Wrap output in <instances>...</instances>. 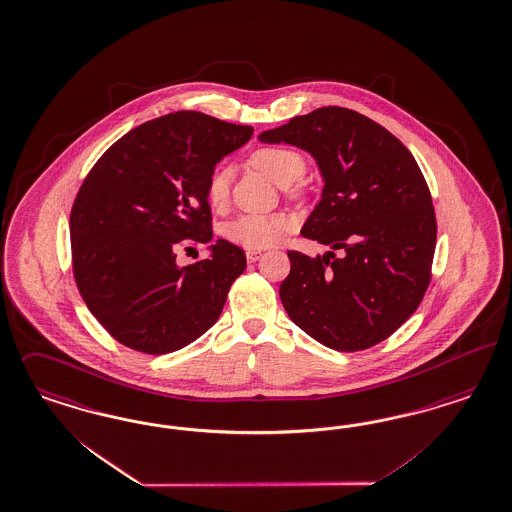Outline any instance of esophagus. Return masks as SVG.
<instances>
[{
	"instance_id": "obj_1",
	"label": "esophagus",
	"mask_w": 512,
	"mask_h": 512,
	"mask_svg": "<svg viewBox=\"0 0 512 512\" xmlns=\"http://www.w3.org/2000/svg\"><path fill=\"white\" fill-rule=\"evenodd\" d=\"M262 258V252L260 250H248L247 252V262L248 264H254V262H258Z\"/></svg>"
}]
</instances>
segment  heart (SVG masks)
<instances>
[{
  "mask_svg": "<svg viewBox=\"0 0 512 512\" xmlns=\"http://www.w3.org/2000/svg\"><path fill=\"white\" fill-rule=\"evenodd\" d=\"M250 165L275 182L290 186L305 172L302 155L288 148H260L250 155ZM229 171L218 167L210 174L207 199L212 207H222L228 201ZM292 228L286 214H243L226 226V237L231 243L245 248H267L277 245Z\"/></svg>",
  "mask_w": 512,
  "mask_h": 512,
  "instance_id": "heart-1",
  "label": "heart"
}]
</instances>
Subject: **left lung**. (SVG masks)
<instances>
[{"label":"left lung","instance_id":"left-lung-1","mask_svg":"<svg viewBox=\"0 0 512 512\" xmlns=\"http://www.w3.org/2000/svg\"><path fill=\"white\" fill-rule=\"evenodd\" d=\"M258 138L311 153L324 180L302 235L332 250L288 252L279 288L288 317L336 351L387 340L423 300L435 256L433 199L414 155L376 121L340 106L296 115Z\"/></svg>","mask_w":512,"mask_h":512}]
</instances>
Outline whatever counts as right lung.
<instances>
[{"instance_id":"add662e5","label":"right lung","mask_w":512,"mask_h":512,"mask_svg":"<svg viewBox=\"0 0 512 512\" xmlns=\"http://www.w3.org/2000/svg\"><path fill=\"white\" fill-rule=\"evenodd\" d=\"M252 133L201 112L163 115L121 136L87 174L70 214L74 277L119 343L165 355L218 321L245 252L218 239L210 258L180 267L176 248L212 239L210 174Z\"/></svg>"}]
</instances>
